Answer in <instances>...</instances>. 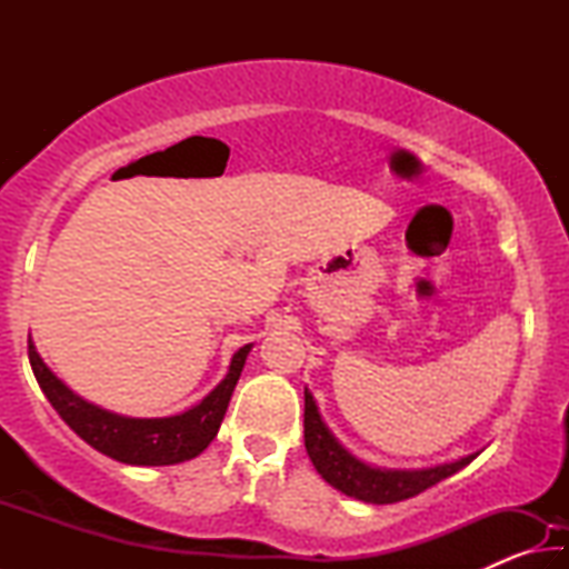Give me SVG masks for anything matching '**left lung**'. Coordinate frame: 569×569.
Masks as SVG:
<instances>
[{
  "label": "left lung",
  "mask_w": 569,
  "mask_h": 569,
  "mask_svg": "<svg viewBox=\"0 0 569 569\" xmlns=\"http://www.w3.org/2000/svg\"><path fill=\"white\" fill-rule=\"evenodd\" d=\"M306 411H303V439L306 451L311 457L313 467L319 475L329 481L331 487L339 489L346 497L361 499L369 505H393L401 499L417 497L423 489L435 487L437 481L457 475L465 469L477 455L461 457L457 461L427 469H379L356 459L339 439L326 427L319 407L311 397V391L303 389Z\"/></svg>",
  "instance_id": "obj_1"
}]
</instances>
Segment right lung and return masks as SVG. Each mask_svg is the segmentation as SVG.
<instances>
[{
	"mask_svg": "<svg viewBox=\"0 0 569 569\" xmlns=\"http://www.w3.org/2000/svg\"><path fill=\"white\" fill-rule=\"evenodd\" d=\"M27 343H30L34 379L67 427L102 455L134 467L180 465V461L198 457L218 435L220 421L226 417L228 401L233 397V389L250 351V343L238 349L230 359L226 379L192 409L176 413V417L132 419L100 409L77 397L42 361V356L34 349V341L30 339Z\"/></svg>",
	"mask_w": 569,
	"mask_h": 569,
	"instance_id": "1",
	"label": "right lung"
}]
</instances>
